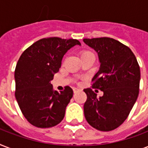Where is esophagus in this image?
Segmentation results:
<instances>
[{
	"label": "esophagus",
	"instance_id": "34e87169",
	"mask_svg": "<svg viewBox=\"0 0 148 148\" xmlns=\"http://www.w3.org/2000/svg\"><path fill=\"white\" fill-rule=\"evenodd\" d=\"M73 90H74V93H76V92H77V91H79V90H80V89H78V88H74V89H73Z\"/></svg>",
	"mask_w": 148,
	"mask_h": 148
}]
</instances>
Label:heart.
<instances>
[{
    "label": "heart",
    "mask_w": 148,
    "mask_h": 148,
    "mask_svg": "<svg viewBox=\"0 0 148 148\" xmlns=\"http://www.w3.org/2000/svg\"><path fill=\"white\" fill-rule=\"evenodd\" d=\"M89 54H92V53L89 51H82L81 52V57H84V56H86V55H89Z\"/></svg>",
    "instance_id": "heart-1"
}]
</instances>
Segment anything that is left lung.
<instances>
[{
  "instance_id": "obj_1",
  "label": "left lung",
  "mask_w": 148,
  "mask_h": 148,
  "mask_svg": "<svg viewBox=\"0 0 148 148\" xmlns=\"http://www.w3.org/2000/svg\"><path fill=\"white\" fill-rule=\"evenodd\" d=\"M83 40L98 54L101 66L92 79V88L103 92L98 98L91 88L84 90L87 95L84 116L94 128L112 131L124 123L138 99L140 67L131 50L118 40L110 38Z\"/></svg>"
}]
</instances>
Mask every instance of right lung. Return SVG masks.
<instances>
[{
    "label": "right lung",
    "mask_w": 148,
    "mask_h": 148,
    "mask_svg": "<svg viewBox=\"0 0 148 148\" xmlns=\"http://www.w3.org/2000/svg\"><path fill=\"white\" fill-rule=\"evenodd\" d=\"M75 45V39L43 38L22 53L14 71L15 97L24 117L34 126L47 128L61 122L73 97L67 86L63 91L53 90L51 81L59 71L66 52Z\"/></svg>",
    "instance_id": "add662e5"
}]
</instances>
